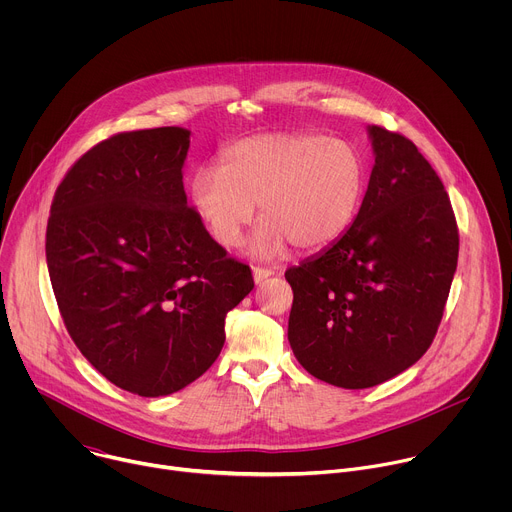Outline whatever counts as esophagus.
I'll use <instances>...</instances> for the list:
<instances>
[{
	"mask_svg": "<svg viewBox=\"0 0 512 512\" xmlns=\"http://www.w3.org/2000/svg\"><path fill=\"white\" fill-rule=\"evenodd\" d=\"M273 275V269H267V267H253V279L255 283H263L267 277Z\"/></svg>",
	"mask_w": 512,
	"mask_h": 512,
	"instance_id": "esophagus-1",
	"label": "esophagus"
}]
</instances>
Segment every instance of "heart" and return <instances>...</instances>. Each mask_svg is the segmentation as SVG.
Masks as SVG:
<instances>
[{
	"mask_svg": "<svg viewBox=\"0 0 512 512\" xmlns=\"http://www.w3.org/2000/svg\"><path fill=\"white\" fill-rule=\"evenodd\" d=\"M367 166L354 143L314 133H263L200 166L188 180V202L208 235L227 249L241 245L255 216L263 225L251 251L271 257L287 241L312 251L336 241L354 221Z\"/></svg>",
	"mask_w": 512,
	"mask_h": 512,
	"instance_id": "heart-1",
	"label": "heart"
}]
</instances>
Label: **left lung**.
<instances>
[{"label": "left lung", "mask_w": 512, "mask_h": 512, "mask_svg": "<svg viewBox=\"0 0 512 512\" xmlns=\"http://www.w3.org/2000/svg\"><path fill=\"white\" fill-rule=\"evenodd\" d=\"M375 166L352 227L285 271L287 338L316 379L367 389L431 346L458 265V223L440 176L415 143L371 125Z\"/></svg>", "instance_id": "1"}]
</instances>
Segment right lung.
<instances>
[{
    "label": "right lung",
    "instance_id": "add662e5",
    "mask_svg": "<svg viewBox=\"0 0 512 512\" xmlns=\"http://www.w3.org/2000/svg\"><path fill=\"white\" fill-rule=\"evenodd\" d=\"M188 148L182 127L115 133L72 164L50 206L46 261L64 326L107 381L139 397L204 375L255 285L186 202Z\"/></svg>",
    "mask_w": 512,
    "mask_h": 512
}]
</instances>
